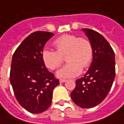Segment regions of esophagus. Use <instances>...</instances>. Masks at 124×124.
Wrapping results in <instances>:
<instances>
[{
    "label": "esophagus",
    "instance_id": "1",
    "mask_svg": "<svg viewBox=\"0 0 124 124\" xmlns=\"http://www.w3.org/2000/svg\"><path fill=\"white\" fill-rule=\"evenodd\" d=\"M66 81V79H60V83H64V82H65Z\"/></svg>",
    "mask_w": 124,
    "mask_h": 124
}]
</instances>
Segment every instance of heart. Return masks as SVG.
Wrapping results in <instances>:
<instances>
[{
    "mask_svg": "<svg viewBox=\"0 0 124 124\" xmlns=\"http://www.w3.org/2000/svg\"><path fill=\"white\" fill-rule=\"evenodd\" d=\"M56 51L45 49L42 58L45 66L51 70H55L62 65L64 58L68 63L57 72L59 78H69L79 75L82 67L90 65L93 50L90 41L84 38H78L73 34H65L57 38L54 42Z\"/></svg>",
    "mask_w": 124,
    "mask_h": 124,
    "instance_id": "1",
    "label": "heart"
}]
</instances>
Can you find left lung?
I'll return each mask as SVG.
<instances>
[{
  "mask_svg": "<svg viewBox=\"0 0 124 124\" xmlns=\"http://www.w3.org/2000/svg\"><path fill=\"white\" fill-rule=\"evenodd\" d=\"M91 43L93 57L83 78L77 79L70 93L75 104L91 108L100 104L107 96L115 78V53L103 36L90 29H82Z\"/></svg>",
  "mask_w": 124,
  "mask_h": 124,
  "instance_id": "left-lung-1",
  "label": "left lung"
}]
</instances>
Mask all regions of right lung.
<instances>
[{"label":"right lung","mask_w":124,"mask_h":124,"mask_svg":"<svg viewBox=\"0 0 124 124\" xmlns=\"http://www.w3.org/2000/svg\"><path fill=\"white\" fill-rule=\"evenodd\" d=\"M54 35L47 31L31 33L12 57L10 82L17 101L29 113L38 114L49 108L54 88L60 84L42 58L46 42Z\"/></svg>","instance_id":"right-lung-1"}]
</instances>
